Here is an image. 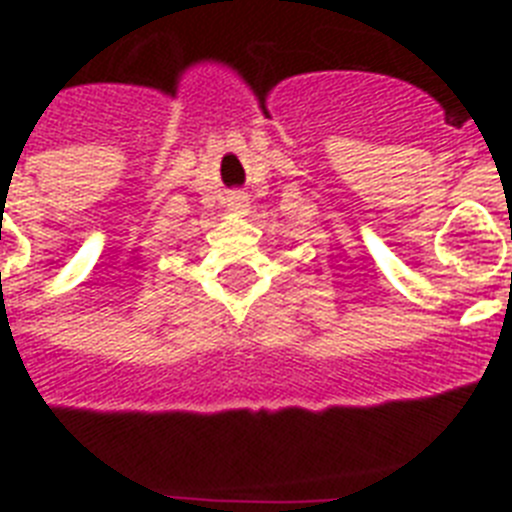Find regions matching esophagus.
Segmentation results:
<instances>
[{
	"label": "esophagus",
	"instance_id": "1",
	"mask_svg": "<svg viewBox=\"0 0 512 512\" xmlns=\"http://www.w3.org/2000/svg\"><path fill=\"white\" fill-rule=\"evenodd\" d=\"M228 207L230 210H246L248 207L246 194H233V197H228Z\"/></svg>",
	"mask_w": 512,
	"mask_h": 512
}]
</instances>
